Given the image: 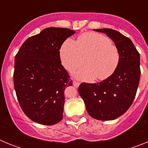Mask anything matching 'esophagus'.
Returning <instances> with one entry per match:
<instances>
[{
  "label": "esophagus",
  "mask_w": 148,
  "mask_h": 148,
  "mask_svg": "<svg viewBox=\"0 0 148 148\" xmlns=\"http://www.w3.org/2000/svg\"><path fill=\"white\" fill-rule=\"evenodd\" d=\"M73 86H74V87H76V88H77V87H78V86H79L80 83H79V82H75V81H73Z\"/></svg>",
  "instance_id": "esophagus-1"
}]
</instances>
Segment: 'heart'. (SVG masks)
<instances>
[{"mask_svg":"<svg viewBox=\"0 0 148 148\" xmlns=\"http://www.w3.org/2000/svg\"><path fill=\"white\" fill-rule=\"evenodd\" d=\"M60 58L65 69L70 73L87 64L76 73L81 80L90 82L97 78L104 80L113 75L119 63L118 48L105 35L95 32L81 35L74 41L66 39L60 49Z\"/></svg>","mask_w":148,"mask_h":148,"instance_id":"1","label":"heart"}]
</instances>
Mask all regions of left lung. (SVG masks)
I'll use <instances>...</instances> for the list:
<instances>
[{
    "label": "left lung",
    "mask_w": 148,
    "mask_h": 148,
    "mask_svg": "<svg viewBox=\"0 0 148 148\" xmlns=\"http://www.w3.org/2000/svg\"><path fill=\"white\" fill-rule=\"evenodd\" d=\"M113 40L119 52V63L113 75L97 84L82 83L78 93L87 113L101 121L119 117L135 99L140 79V56L129 38L112 29H99Z\"/></svg>",
    "instance_id": "left-lung-1"
}]
</instances>
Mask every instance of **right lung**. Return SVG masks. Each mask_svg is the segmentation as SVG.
<instances>
[{
	"label": "right lung",
	"instance_id": "obj_1",
	"mask_svg": "<svg viewBox=\"0 0 148 148\" xmlns=\"http://www.w3.org/2000/svg\"><path fill=\"white\" fill-rule=\"evenodd\" d=\"M75 31L49 27L23 42L15 57L13 74L17 99L35 122L53 125L63 119L64 90L73 81L61 64L60 49Z\"/></svg>",
	"mask_w": 148,
	"mask_h": 148
}]
</instances>
